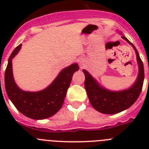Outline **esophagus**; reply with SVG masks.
Returning a JSON list of instances; mask_svg holds the SVG:
<instances>
[{
  "mask_svg": "<svg viewBox=\"0 0 149 149\" xmlns=\"http://www.w3.org/2000/svg\"><path fill=\"white\" fill-rule=\"evenodd\" d=\"M80 65H81V68H83L85 65V61L84 60H80Z\"/></svg>",
  "mask_w": 149,
  "mask_h": 149,
  "instance_id": "obj_1",
  "label": "esophagus"
}]
</instances>
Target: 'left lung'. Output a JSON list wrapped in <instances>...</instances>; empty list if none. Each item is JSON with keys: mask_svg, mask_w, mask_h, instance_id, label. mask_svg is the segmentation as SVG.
Here are the masks:
<instances>
[{"mask_svg": "<svg viewBox=\"0 0 149 149\" xmlns=\"http://www.w3.org/2000/svg\"><path fill=\"white\" fill-rule=\"evenodd\" d=\"M132 45L136 54L139 74L136 82L131 88L119 92H113L102 87L86 70H83L85 74L84 86L87 93L91 105L97 111L104 114H115L120 113L132 106L139 98L144 81V67L139 57L137 50L134 45L125 37L122 36Z\"/></svg>", "mask_w": 149, "mask_h": 149, "instance_id": "left-lung-1", "label": "left lung"}]
</instances>
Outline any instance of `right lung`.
Masks as SVG:
<instances>
[{"instance_id":"add662e5","label":"right lung","mask_w":149,"mask_h":149,"mask_svg":"<svg viewBox=\"0 0 149 149\" xmlns=\"http://www.w3.org/2000/svg\"><path fill=\"white\" fill-rule=\"evenodd\" d=\"M17 46L10 55L5 71V88L8 97L22 114L33 119H44L56 113L63 104L72 76L78 71L77 63H74L60 72L51 85L39 92H25L19 89L13 74L12 60L21 49Z\"/></svg>"}]
</instances>
